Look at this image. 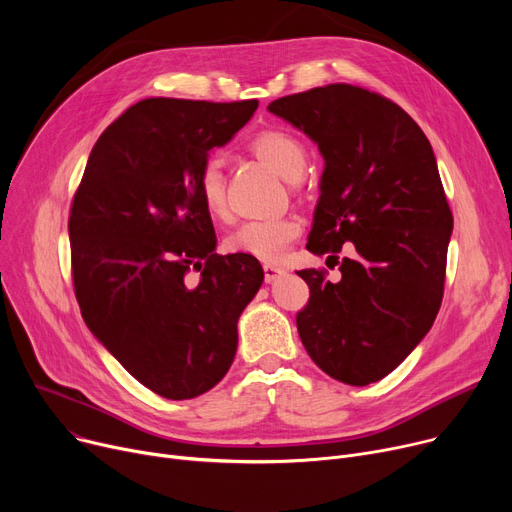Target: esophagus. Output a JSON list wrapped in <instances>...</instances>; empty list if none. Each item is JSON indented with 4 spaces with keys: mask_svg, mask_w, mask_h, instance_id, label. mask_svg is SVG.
Returning a JSON list of instances; mask_svg holds the SVG:
<instances>
[{
    "mask_svg": "<svg viewBox=\"0 0 512 512\" xmlns=\"http://www.w3.org/2000/svg\"><path fill=\"white\" fill-rule=\"evenodd\" d=\"M263 276H265L267 284H272V282H276L278 278L284 276V270H282V267L274 265V263H265L263 265Z\"/></svg>",
    "mask_w": 512,
    "mask_h": 512,
    "instance_id": "1",
    "label": "esophagus"
}]
</instances>
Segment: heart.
<instances>
[{
    "label": "heart",
    "instance_id": "b5f03b06",
    "mask_svg": "<svg viewBox=\"0 0 512 512\" xmlns=\"http://www.w3.org/2000/svg\"><path fill=\"white\" fill-rule=\"evenodd\" d=\"M249 147L263 164L270 166L284 180L297 182L303 178L307 151L294 134L280 128H267L255 134ZM195 186L203 209L211 218L224 220L228 215V199L222 161L218 157H207L203 161ZM299 234L301 222L297 218L249 220L228 234L226 247L232 253L251 255L261 261H278Z\"/></svg>",
    "mask_w": 512,
    "mask_h": 512
}]
</instances>
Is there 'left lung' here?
I'll return each mask as SVG.
<instances>
[{"label":"left lung","mask_w":512,"mask_h":512,"mask_svg":"<svg viewBox=\"0 0 512 512\" xmlns=\"http://www.w3.org/2000/svg\"><path fill=\"white\" fill-rule=\"evenodd\" d=\"M324 157L307 249L340 282L297 272L309 303L297 315L315 365L348 386L378 382L405 361L442 305L452 213L436 155L390 99L353 85L315 87L267 105ZM352 253L337 261L341 245Z\"/></svg>","instance_id":"left-lung-1"}]
</instances>
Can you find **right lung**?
I'll list each match as a JSON object with an SVG mask.
<instances>
[{"instance_id":"right-lung-1","label":"right lung","mask_w":512,"mask_h":512,"mask_svg":"<svg viewBox=\"0 0 512 512\" xmlns=\"http://www.w3.org/2000/svg\"><path fill=\"white\" fill-rule=\"evenodd\" d=\"M259 101L151 97L97 139L72 201L68 234L87 328L155 394L195 398L230 369L238 317L263 282L251 255H218L197 174ZM191 269L202 272L188 283Z\"/></svg>"}]
</instances>
